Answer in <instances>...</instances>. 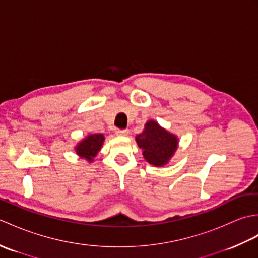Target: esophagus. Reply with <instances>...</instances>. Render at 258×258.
Returning a JSON list of instances; mask_svg holds the SVG:
<instances>
[{"mask_svg": "<svg viewBox=\"0 0 258 258\" xmlns=\"http://www.w3.org/2000/svg\"><path fill=\"white\" fill-rule=\"evenodd\" d=\"M128 133H130V131H128L127 128L117 130V131H116V134L119 135V136H126V135H128Z\"/></svg>", "mask_w": 258, "mask_h": 258, "instance_id": "esophagus-1", "label": "esophagus"}]
</instances>
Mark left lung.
Returning a JSON list of instances; mask_svg holds the SVG:
<instances>
[{
    "label": "left lung",
    "mask_w": 258,
    "mask_h": 258,
    "mask_svg": "<svg viewBox=\"0 0 258 258\" xmlns=\"http://www.w3.org/2000/svg\"><path fill=\"white\" fill-rule=\"evenodd\" d=\"M136 142L143 150L145 160L155 166L165 165L177 147L176 136L169 134L154 120L145 124L144 132L136 136Z\"/></svg>",
    "instance_id": "left-lung-1"
}]
</instances>
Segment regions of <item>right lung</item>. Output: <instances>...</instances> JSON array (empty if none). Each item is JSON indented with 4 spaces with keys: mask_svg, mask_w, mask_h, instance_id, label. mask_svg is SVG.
Returning <instances> with one entry per match:
<instances>
[{
    "mask_svg": "<svg viewBox=\"0 0 258 258\" xmlns=\"http://www.w3.org/2000/svg\"><path fill=\"white\" fill-rule=\"evenodd\" d=\"M104 141V136L102 134H92L81 142L76 146V153L81 157H85L89 161H92V158L96 155V153L100 151Z\"/></svg>",
    "mask_w": 258,
    "mask_h": 258,
    "instance_id": "right-lung-1",
    "label": "right lung"
}]
</instances>
